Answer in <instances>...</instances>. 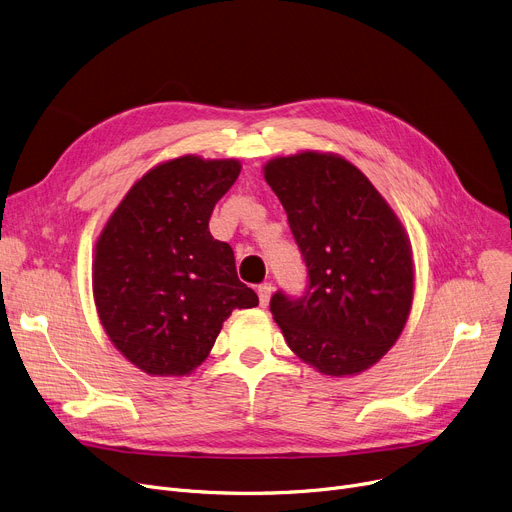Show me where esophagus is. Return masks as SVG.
I'll return each mask as SVG.
<instances>
[{
    "mask_svg": "<svg viewBox=\"0 0 512 512\" xmlns=\"http://www.w3.org/2000/svg\"><path fill=\"white\" fill-rule=\"evenodd\" d=\"M272 290H274V286H272V282H263L259 288H257V294H259V303H261V307H265L267 303H270V297H272Z\"/></svg>",
    "mask_w": 512,
    "mask_h": 512,
    "instance_id": "esophagus-1",
    "label": "esophagus"
}]
</instances>
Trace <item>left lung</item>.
Instances as JSON below:
<instances>
[{
  "instance_id": "left-lung-1",
  "label": "left lung",
  "mask_w": 512,
  "mask_h": 512,
  "mask_svg": "<svg viewBox=\"0 0 512 512\" xmlns=\"http://www.w3.org/2000/svg\"><path fill=\"white\" fill-rule=\"evenodd\" d=\"M307 265L301 299L276 292L270 309L290 351L344 378L378 363L413 305L409 236L369 178L334 153L301 151L263 166Z\"/></svg>"
}]
</instances>
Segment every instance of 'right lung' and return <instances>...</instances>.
Listing matches in <instances>:
<instances>
[{
    "label": "right lung",
    "instance_id": "right-lung-1",
    "mask_svg": "<svg viewBox=\"0 0 512 512\" xmlns=\"http://www.w3.org/2000/svg\"><path fill=\"white\" fill-rule=\"evenodd\" d=\"M240 174L236 159L182 155L132 184L101 230L93 259L99 321L118 351L149 375H188L234 309L259 305L236 276L211 211Z\"/></svg>",
    "mask_w": 512,
    "mask_h": 512
}]
</instances>
